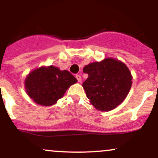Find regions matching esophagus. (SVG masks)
Wrapping results in <instances>:
<instances>
[{
	"label": "esophagus",
	"instance_id": "1",
	"mask_svg": "<svg viewBox=\"0 0 158 158\" xmlns=\"http://www.w3.org/2000/svg\"><path fill=\"white\" fill-rule=\"evenodd\" d=\"M76 78H77V79L78 80L79 82H81V77L80 75H76Z\"/></svg>",
	"mask_w": 158,
	"mask_h": 158
}]
</instances>
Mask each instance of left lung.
<instances>
[{
  "instance_id": "1",
  "label": "left lung",
  "mask_w": 158,
  "mask_h": 158,
  "mask_svg": "<svg viewBox=\"0 0 158 158\" xmlns=\"http://www.w3.org/2000/svg\"><path fill=\"white\" fill-rule=\"evenodd\" d=\"M88 78L82 86L90 102L97 110L108 111L121 104L129 93L132 76L121 61L106 58L83 69Z\"/></svg>"
}]
</instances>
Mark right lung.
<instances>
[{
	"label": "right lung",
	"mask_w": 158,
	"mask_h": 158,
	"mask_svg": "<svg viewBox=\"0 0 158 158\" xmlns=\"http://www.w3.org/2000/svg\"><path fill=\"white\" fill-rule=\"evenodd\" d=\"M77 79L68 70H61L56 67H41L32 70L25 79L27 95L35 103L50 106L64 96L70 85Z\"/></svg>",
	"instance_id": "obj_1"
}]
</instances>
